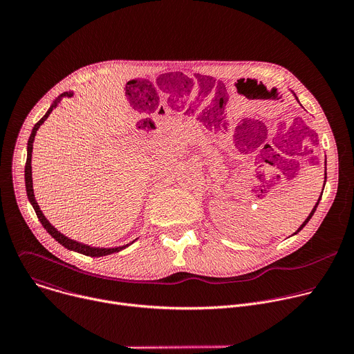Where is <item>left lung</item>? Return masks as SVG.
Returning <instances> with one entry per match:
<instances>
[{
  "label": "left lung",
  "mask_w": 354,
  "mask_h": 354,
  "mask_svg": "<svg viewBox=\"0 0 354 354\" xmlns=\"http://www.w3.org/2000/svg\"><path fill=\"white\" fill-rule=\"evenodd\" d=\"M294 96H295V93H294ZM295 99H297V100H298V97H297V96H295ZM325 182H326V169H325ZM324 187H325V183H324ZM322 192H324V189H322ZM321 197H322V193H321V196H319V198H318V201H317V205H315V206H314V209H313V210H311V213H310V216H308V217H307V218H306V221H304V223H302V224H301V225H299V228H298V230H297V231H295V232H294V234H292V235H295V234H298V232H299V231H301V230H302V228H304V227H306V225H307V223H308V221H310V220H311V217H313V216H314V213H315V210H317V207H318V205H319V200H321Z\"/></svg>",
  "instance_id": "obj_1"
}]
</instances>
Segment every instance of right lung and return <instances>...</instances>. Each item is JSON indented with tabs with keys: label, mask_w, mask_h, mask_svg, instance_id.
<instances>
[{
	"label": "right lung",
	"mask_w": 354,
	"mask_h": 354,
	"mask_svg": "<svg viewBox=\"0 0 354 354\" xmlns=\"http://www.w3.org/2000/svg\"><path fill=\"white\" fill-rule=\"evenodd\" d=\"M74 96V92L70 91V92H64L62 95L57 96V99L55 100V102L52 104V106L48 108V111L46 112V115L35 124V127L32 129V133H30V137L28 140V157H26V165H25V186H26V194H28V198L30 201V205L33 206L35 212H36V216L39 218V221L41 223V225L44 227V230L52 235L60 245H63L64 248L70 249V250H74V252H78V254H82L85 257H93V258H99V257H106V255H111V254H115V252H120L122 249L127 248L129 245H131L133 242L127 243V245H122V246H116V248H96V246H89L86 243H81L78 241H74L68 236H66L64 234H62L60 231H57L52 224H50L47 221V218L44 217V214L41 213L37 201L35 198V193H33V183H32V149H33V141H35V136H36V131L39 130V127L44 123V120L48 118V115L52 113V111L55 108H57L59 102L63 99V97H71Z\"/></svg>",
	"instance_id": "add662e5"
}]
</instances>
